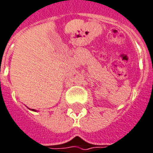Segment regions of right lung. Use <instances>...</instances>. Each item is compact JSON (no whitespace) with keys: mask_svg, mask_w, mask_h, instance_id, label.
Instances as JSON below:
<instances>
[{"mask_svg":"<svg viewBox=\"0 0 153 153\" xmlns=\"http://www.w3.org/2000/svg\"><path fill=\"white\" fill-rule=\"evenodd\" d=\"M32 111H35V110H34V109H32Z\"/></svg>","mask_w":153,"mask_h":153,"instance_id":"obj_1","label":"right lung"}]
</instances>
